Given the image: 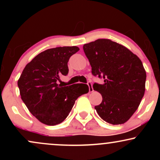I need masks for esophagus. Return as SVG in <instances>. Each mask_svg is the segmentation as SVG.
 Instances as JSON below:
<instances>
[{
    "instance_id": "1",
    "label": "esophagus",
    "mask_w": 160,
    "mask_h": 160,
    "mask_svg": "<svg viewBox=\"0 0 160 160\" xmlns=\"http://www.w3.org/2000/svg\"><path fill=\"white\" fill-rule=\"evenodd\" d=\"M87 85H88V86H89V92H92L94 91V89H93V88H92V82H88Z\"/></svg>"
}]
</instances>
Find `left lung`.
Returning a JSON list of instances; mask_svg holds the SVG:
<instances>
[{"label": "left lung", "mask_w": 160, "mask_h": 160, "mask_svg": "<svg viewBox=\"0 0 160 160\" xmlns=\"http://www.w3.org/2000/svg\"><path fill=\"white\" fill-rule=\"evenodd\" d=\"M92 74L104 79L93 84L102 102L95 107L99 117L112 125L123 124L136 111L144 95L146 71L140 58L124 46L109 39L83 45Z\"/></svg>", "instance_id": "left-lung-1"}]
</instances>
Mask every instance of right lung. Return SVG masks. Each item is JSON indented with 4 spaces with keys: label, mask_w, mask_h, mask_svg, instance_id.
I'll return each instance as SVG.
<instances>
[{
    "label": "right lung",
    "mask_w": 160,
    "mask_h": 160,
    "mask_svg": "<svg viewBox=\"0 0 160 160\" xmlns=\"http://www.w3.org/2000/svg\"><path fill=\"white\" fill-rule=\"evenodd\" d=\"M79 50L78 47L47 49L27 64L18 80L22 100L42 123H61L68 116L77 98L89 92V86L84 83L67 86L57 83L60 77L68 73L70 57Z\"/></svg>",
    "instance_id": "add662e5"
}]
</instances>
